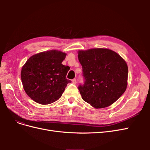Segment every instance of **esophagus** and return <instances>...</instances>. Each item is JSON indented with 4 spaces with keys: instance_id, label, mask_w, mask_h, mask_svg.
<instances>
[{
    "instance_id": "esophagus-1",
    "label": "esophagus",
    "mask_w": 150,
    "mask_h": 150,
    "mask_svg": "<svg viewBox=\"0 0 150 150\" xmlns=\"http://www.w3.org/2000/svg\"><path fill=\"white\" fill-rule=\"evenodd\" d=\"M72 83H73V84H76L77 83V81H76V79H73L72 80Z\"/></svg>"
}]
</instances>
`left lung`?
Segmentation results:
<instances>
[{
  "label": "left lung",
  "mask_w": 150,
  "mask_h": 150,
  "mask_svg": "<svg viewBox=\"0 0 150 150\" xmlns=\"http://www.w3.org/2000/svg\"><path fill=\"white\" fill-rule=\"evenodd\" d=\"M85 82L78 89L83 100L94 108L110 106L123 94L128 68L118 54L106 48L78 51Z\"/></svg>",
  "instance_id": "8db88e82"
}]
</instances>
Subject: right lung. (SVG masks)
<instances>
[{"instance_id":"add662e5","label":"right lung","mask_w":150,"mask_h":150,"mask_svg":"<svg viewBox=\"0 0 150 150\" xmlns=\"http://www.w3.org/2000/svg\"><path fill=\"white\" fill-rule=\"evenodd\" d=\"M66 53L50 50L35 54L22 66L21 80L26 94L35 102L49 104L59 99L68 83L69 67L64 66Z\"/></svg>"}]
</instances>
